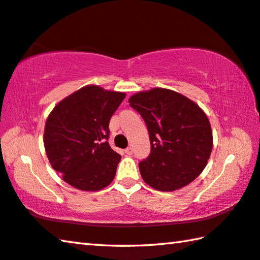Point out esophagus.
<instances>
[{
  "label": "esophagus",
  "instance_id": "1",
  "mask_svg": "<svg viewBox=\"0 0 260 260\" xmlns=\"http://www.w3.org/2000/svg\"><path fill=\"white\" fill-rule=\"evenodd\" d=\"M125 152L127 153V155H132V153H133V148H132V147L126 148L125 149Z\"/></svg>",
  "mask_w": 260,
  "mask_h": 260
}]
</instances>
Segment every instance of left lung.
Returning <instances> with one entry per match:
<instances>
[{"mask_svg": "<svg viewBox=\"0 0 260 260\" xmlns=\"http://www.w3.org/2000/svg\"><path fill=\"white\" fill-rule=\"evenodd\" d=\"M129 105L146 122L151 150L139 162L144 182L173 191L193 181L213 146L210 121L199 105L177 91L153 88L131 96Z\"/></svg>", "mask_w": 260, "mask_h": 260, "instance_id": "obj_1", "label": "left lung"}]
</instances>
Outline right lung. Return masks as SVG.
<instances>
[{
    "label": "right lung",
    "mask_w": 260,
    "mask_h": 260,
    "mask_svg": "<svg viewBox=\"0 0 260 260\" xmlns=\"http://www.w3.org/2000/svg\"><path fill=\"white\" fill-rule=\"evenodd\" d=\"M126 94L87 86L56 105L45 128L46 152L65 182L100 190L116 175L121 156L108 142L109 122Z\"/></svg>",
    "instance_id": "add662e5"
}]
</instances>
